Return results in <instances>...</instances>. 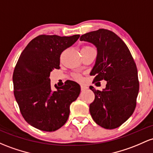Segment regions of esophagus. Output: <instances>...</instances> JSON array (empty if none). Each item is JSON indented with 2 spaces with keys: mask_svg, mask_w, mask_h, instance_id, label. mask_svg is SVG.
Masks as SVG:
<instances>
[{
  "mask_svg": "<svg viewBox=\"0 0 153 153\" xmlns=\"http://www.w3.org/2000/svg\"><path fill=\"white\" fill-rule=\"evenodd\" d=\"M87 88H88V87L85 86V85H80V89H81V91H85V89H87Z\"/></svg>",
  "mask_w": 153,
  "mask_h": 153,
  "instance_id": "esophagus-1",
  "label": "esophagus"
}]
</instances>
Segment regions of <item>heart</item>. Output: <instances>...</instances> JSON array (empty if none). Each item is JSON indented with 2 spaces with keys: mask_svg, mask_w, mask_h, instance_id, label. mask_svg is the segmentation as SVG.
<instances>
[{
  "mask_svg": "<svg viewBox=\"0 0 153 153\" xmlns=\"http://www.w3.org/2000/svg\"><path fill=\"white\" fill-rule=\"evenodd\" d=\"M91 48V47H90V46H84L83 48H82V49H83V48ZM73 78L75 80H78V81H80V80H81V79H82V77L80 76L79 74H74V75H73Z\"/></svg>",
  "mask_w": 153,
  "mask_h": 153,
  "instance_id": "b5f03b06",
  "label": "heart"
}]
</instances>
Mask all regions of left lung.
<instances>
[{
	"instance_id": "1",
	"label": "left lung",
	"mask_w": 153,
	"mask_h": 153,
	"mask_svg": "<svg viewBox=\"0 0 153 153\" xmlns=\"http://www.w3.org/2000/svg\"><path fill=\"white\" fill-rule=\"evenodd\" d=\"M80 41L93 43L97 48L95 65L91 72L94 83L105 80L106 88L94 93L90 104L92 118L107 129L116 128L133 114L139 89L137 65L126 43L110 30L100 29L80 36Z\"/></svg>"
}]
</instances>
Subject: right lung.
I'll return each instance as SVG.
<instances>
[{"label": "right lung", "instance_id": "right-lung-1", "mask_svg": "<svg viewBox=\"0 0 153 153\" xmlns=\"http://www.w3.org/2000/svg\"><path fill=\"white\" fill-rule=\"evenodd\" d=\"M80 35H41L23 50L13 73L14 94L20 112L30 125L44 131H54L67 122L70 106L80 92L79 84L67 80L51 88L50 73L59 69L62 52L74 44Z\"/></svg>", "mask_w": 153, "mask_h": 153}]
</instances>
